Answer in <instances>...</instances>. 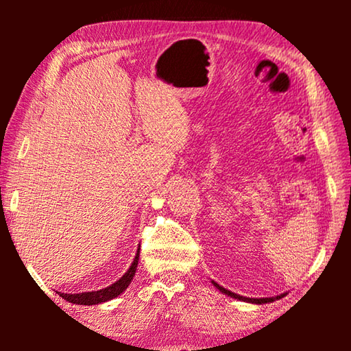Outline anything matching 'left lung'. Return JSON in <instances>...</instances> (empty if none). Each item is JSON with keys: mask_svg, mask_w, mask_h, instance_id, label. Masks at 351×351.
Segmentation results:
<instances>
[{"mask_svg": "<svg viewBox=\"0 0 351 351\" xmlns=\"http://www.w3.org/2000/svg\"><path fill=\"white\" fill-rule=\"evenodd\" d=\"M212 283H213V287H215L217 289H219V291H221V293H224V294H228L229 297H232V299H239V300H243V302H249V304H258V305H261V304H269V302H274V300L282 299V297L287 295V293H283V294L277 295V297H263V299H249V297H243V295H240V294L232 293V291H229V289H226V288H223V287H219V285L215 283V282H212Z\"/></svg>", "mask_w": 351, "mask_h": 351, "instance_id": "8db88e82", "label": "left lung"}]
</instances>
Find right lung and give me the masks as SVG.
<instances>
[{
  "instance_id": "add662e5",
  "label": "right lung",
  "mask_w": 351,
  "mask_h": 351,
  "mask_svg": "<svg viewBox=\"0 0 351 351\" xmlns=\"http://www.w3.org/2000/svg\"><path fill=\"white\" fill-rule=\"evenodd\" d=\"M138 260H139V249H138V254H136L132 266H130V269L125 272V274L119 278L116 283H112V285H110V287H106L104 289L90 291V293H80V294H64V293H58V294H60V297H63L64 300H68V302H71V304H75V305L104 304V302L114 299V297H117L119 294H122L123 291L128 288V285L132 283L133 277L136 274Z\"/></svg>"
}]
</instances>
